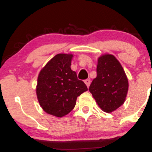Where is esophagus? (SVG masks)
Here are the masks:
<instances>
[{
	"instance_id": "obj_1",
	"label": "esophagus",
	"mask_w": 152,
	"mask_h": 152,
	"mask_svg": "<svg viewBox=\"0 0 152 152\" xmlns=\"http://www.w3.org/2000/svg\"><path fill=\"white\" fill-rule=\"evenodd\" d=\"M84 83H86V85L87 86V87H89V86H90V83H91V81H90V80L89 79H86L84 81Z\"/></svg>"
}]
</instances>
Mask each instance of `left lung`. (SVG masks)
I'll list each match as a JSON object with an SVG mask.
<instances>
[{"instance_id": "obj_1", "label": "left lung", "mask_w": 152, "mask_h": 152, "mask_svg": "<svg viewBox=\"0 0 152 152\" xmlns=\"http://www.w3.org/2000/svg\"><path fill=\"white\" fill-rule=\"evenodd\" d=\"M96 74L89 91L103 111L112 112L124 102L129 88L128 79L118 61L110 54L99 57Z\"/></svg>"}]
</instances>
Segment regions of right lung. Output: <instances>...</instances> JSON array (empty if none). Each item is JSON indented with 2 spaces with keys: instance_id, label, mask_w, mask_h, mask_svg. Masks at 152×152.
Returning a JSON list of instances; mask_svg holds the SVG:
<instances>
[{
  "instance_id": "obj_1",
  "label": "right lung",
  "mask_w": 152,
  "mask_h": 152,
  "mask_svg": "<svg viewBox=\"0 0 152 152\" xmlns=\"http://www.w3.org/2000/svg\"><path fill=\"white\" fill-rule=\"evenodd\" d=\"M71 54H57L45 66L38 77L36 94L47 114L62 117L72 111L78 96L88 90L71 69Z\"/></svg>"
}]
</instances>
